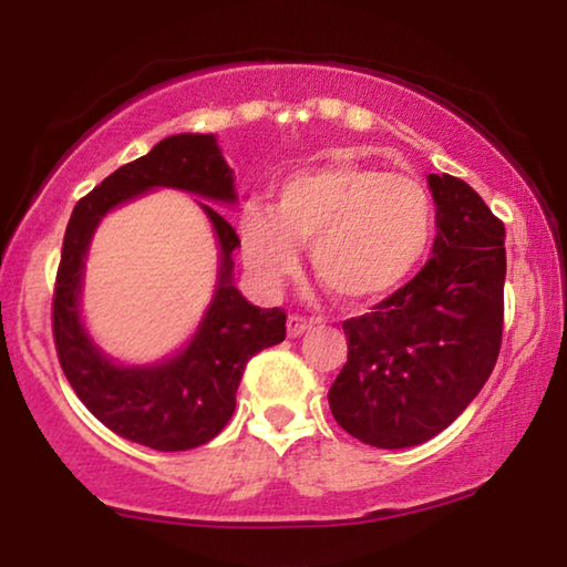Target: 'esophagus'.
Wrapping results in <instances>:
<instances>
[{
    "label": "esophagus",
    "mask_w": 567,
    "mask_h": 567,
    "mask_svg": "<svg viewBox=\"0 0 567 567\" xmlns=\"http://www.w3.org/2000/svg\"><path fill=\"white\" fill-rule=\"evenodd\" d=\"M308 329H313V318H306V316H298L292 313L290 318H287V333L290 337H300V333H306Z\"/></svg>",
    "instance_id": "34e87169"
}]
</instances>
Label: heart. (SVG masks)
Returning a JSON list of instances; mask_svg holds the SVG:
<instances>
[{"label":"heart","instance_id":"heart-1","mask_svg":"<svg viewBox=\"0 0 567 567\" xmlns=\"http://www.w3.org/2000/svg\"><path fill=\"white\" fill-rule=\"evenodd\" d=\"M238 238L246 267L267 290L295 275L298 246L310 244L326 290L349 306H370L424 265L434 205L421 182L339 156L282 179L272 210L246 205Z\"/></svg>","mask_w":567,"mask_h":567}]
</instances>
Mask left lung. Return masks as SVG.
I'll list each match as a JSON object with an SVG mask.
<instances>
[{
  "instance_id": "1",
  "label": "left lung",
  "mask_w": 567,
  "mask_h": 567,
  "mask_svg": "<svg viewBox=\"0 0 567 567\" xmlns=\"http://www.w3.org/2000/svg\"><path fill=\"white\" fill-rule=\"evenodd\" d=\"M434 257L370 313L347 318L329 390L337 424L380 450L432 440L481 393L504 337L506 228L467 182L429 174Z\"/></svg>"
}]
</instances>
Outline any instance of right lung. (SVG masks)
<instances>
[{"label":"right lung","mask_w":567,"mask_h":567,"mask_svg":"<svg viewBox=\"0 0 567 567\" xmlns=\"http://www.w3.org/2000/svg\"><path fill=\"white\" fill-rule=\"evenodd\" d=\"M154 187H177L234 203V172L215 135L179 133L121 166L76 203L63 234L53 290V341L61 370L94 419L127 442L158 452L195 450L223 432L236 409L246 362L285 339V310L257 308L230 285L238 236L210 205L220 244V280L200 329L177 357L154 367H121L102 357L79 318V290L90 238L102 215Z\"/></svg>","instance_id":"obj_1"}]
</instances>
